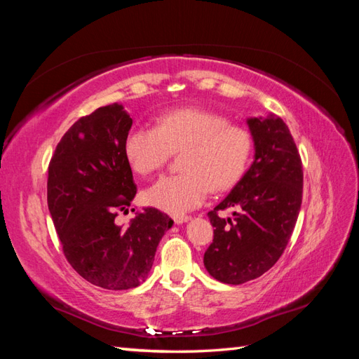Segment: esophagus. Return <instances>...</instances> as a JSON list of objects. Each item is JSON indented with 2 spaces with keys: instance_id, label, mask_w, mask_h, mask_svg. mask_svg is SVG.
<instances>
[{
  "instance_id": "34e87169",
  "label": "esophagus",
  "mask_w": 359,
  "mask_h": 359,
  "mask_svg": "<svg viewBox=\"0 0 359 359\" xmlns=\"http://www.w3.org/2000/svg\"><path fill=\"white\" fill-rule=\"evenodd\" d=\"M189 219H191V217H189V216H187V215H174L172 216V220H174V222L175 224H177V225H180V224H185V222H188V220Z\"/></svg>"
}]
</instances>
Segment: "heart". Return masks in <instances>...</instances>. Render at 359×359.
I'll list each match as a JSON object with an SVG mask.
<instances>
[{
  "label": "heart",
  "instance_id": "heart-1",
  "mask_svg": "<svg viewBox=\"0 0 359 359\" xmlns=\"http://www.w3.org/2000/svg\"><path fill=\"white\" fill-rule=\"evenodd\" d=\"M177 152L184 172L165 175L144 193L149 205L172 215L199 207L210 188H231L247 170L253 137L216 112L182 108L160 116L156 128H133L125 139L128 162L142 175L162 170Z\"/></svg>",
  "mask_w": 359,
  "mask_h": 359
}]
</instances>
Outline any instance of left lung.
Segmentation results:
<instances>
[{"label": "left lung", "instance_id": "8db88e82", "mask_svg": "<svg viewBox=\"0 0 359 359\" xmlns=\"http://www.w3.org/2000/svg\"><path fill=\"white\" fill-rule=\"evenodd\" d=\"M255 160L225 199L208 212L215 239L205 269L224 284L239 285L269 271L284 253L302 203V162L284 120L247 118ZM233 208V218L218 211Z\"/></svg>", "mask_w": 359, "mask_h": 359}]
</instances>
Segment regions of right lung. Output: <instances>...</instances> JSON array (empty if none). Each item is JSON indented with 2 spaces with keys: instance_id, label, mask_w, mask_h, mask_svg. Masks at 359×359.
<instances>
[{
  "instance_id": "right-lung-1",
  "label": "right lung",
  "mask_w": 359,
  "mask_h": 359,
  "mask_svg": "<svg viewBox=\"0 0 359 359\" xmlns=\"http://www.w3.org/2000/svg\"><path fill=\"white\" fill-rule=\"evenodd\" d=\"M131 126L121 104L98 108L67 129L49 163L48 207L63 253L81 278L106 290L140 285L174 224L157 208L116 224L137 193L125 156Z\"/></svg>"
}]
</instances>
